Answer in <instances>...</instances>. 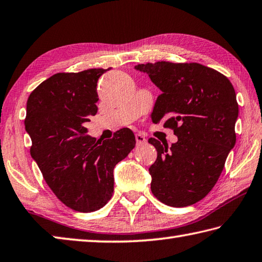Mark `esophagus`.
Instances as JSON below:
<instances>
[{"label":"esophagus","instance_id":"1","mask_svg":"<svg viewBox=\"0 0 262 262\" xmlns=\"http://www.w3.org/2000/svg\"><path fill=\"white\" fill-rule=\"evenodd\" d=\"M135 139H136V143L137 144H144V143H146V139L145 137L142 135V134H136L135 135Z\"/></svg>","mask_w":262,"mask_h":262}]
</instances>
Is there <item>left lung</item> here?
<instances>
[{
    "instance_id": "1",
    "label": "left lung",
    "mask_w": 262,
    "mask_h": 262,
    "mask_svg": "<svg viewBox=\"0 0 262 262\" xmlns=\"http://www.w3.org/2000/svg\"><path fill=\"white\" fill-rule=\"evenodd\" d=\"M161 90L151 119L165 121L178 142L170 146L151 137L157 159L149 168L151 191L168 206L203 199L215 185L235 146L238 117L236 93L227 77L198 63L139 64Z\"/></svg>"
}]
</instances>
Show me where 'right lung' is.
<instances>
[{
  "mask_svg": "<svg viewBox=\"0 0 262 262\" xmlns=\"http://www.w3.org/2000/svg\"><path fill=\"white\" fill-rule=\"evenodd\" d=\"M107 70L54 74L27 99L33 159L56 197L78 212L97 211L110 201L115 166L136 143L129 128L103 143L87 135L85 122L97 113V81Z\"/></svg>",
  "mask_w": 262,
  "mask_h": 262,
  "instance_id": "1",
  "label": "right lung"
}]
</instances>
